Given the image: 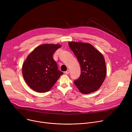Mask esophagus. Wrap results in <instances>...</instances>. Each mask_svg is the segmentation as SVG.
Instances as JSON below:
<instances>
[{"mask_svg":"<svg viewBox=\"0 0 132 132\" xmlns=\"http://www.w3.org/2000/svg\"><path fill=\"white\" fill-rule=\"evenodd\" d=\"M65 73L66 74H68L69 73H70V70H67V71H66V72H65Z\"/></svg>","mask_w":132,"mask_h":132,"instance_id":"obj_1","label":"esophagus"}]
</instances>
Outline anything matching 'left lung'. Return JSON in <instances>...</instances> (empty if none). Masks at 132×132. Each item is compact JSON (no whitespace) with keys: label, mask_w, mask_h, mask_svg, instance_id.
Listing matches in <instances>:
<instances>
[{"label":"left lung","mask_w":132,"mask_h":132,"mask_svg":"<svg viewBox=\"0 0 132 132\" xmlns=\"http://www.w3.org/2000/svg\"><path fill=\"white\" fill-rule=\"evenodd\" d=\"M68 45L81 67L80 77L74 81L80 93L88 94L101 87L106 75L105 61L103 54L88 43L70 42Z\"/></svg>","instance_id":"1"}]
</instances>
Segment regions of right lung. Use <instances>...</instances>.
<instances>
[{
  "mask_svg": "<svg viewBox=\"0 0 132 132\" xmlns=\"http://www.w3.org/2000/svg\"><path fill=\"white\" fill-rule=\"evenodd\" d=\"M61 46L43 44L28 55L22 65V75L28 86L38 93L48 92L63 73L58 70L53 54Z\"/></svg>",
  "mask_w": 132,
  "mask_h": 132,
  "instance_id": "1",
  "label": "right lung"
}]
</instances>
